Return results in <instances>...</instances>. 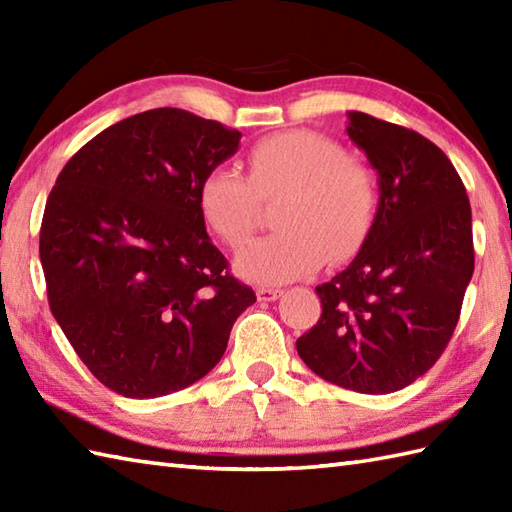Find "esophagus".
<instances>
[{"mask_svg": "<svg viewBox=\"0 0 512 512\" xmlns=\"http://www.w3.org/2000/svg\"><path fill=\"white\" fill-rule=\"evenodd\" d=\"M281 297V290L279 288H259L257 290V299L270 303V301H277Z\"/></svg>", "mask_w": 512, "mask_h": 512, "instance_id": "esophagus-1", "label": "esophagus"}]
</instances>
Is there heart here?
<instances>
[{"label":"heart","instance_id":"heart-1","mask_svg":"<svg viewBox=\"0 0 512 512\" xmlns=\"http://www.w3.org/2000/svg\"><path fill=\"white\" fill-rule=\"evenodd\" d=\"M281 200V233L257 239L235 255L237 275L259 286L310 277L330 259L347 262L367 242L378 213V182L363 160L336 140L295 129L264 138L248 156V180L215 167L198 187L204 224L226 246L253 235L259 202Z\"/></svg>","mask_w":512,"mask_h":512}]
</instances>
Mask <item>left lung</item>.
<instances>
[{
	"instance_id": "1",
	"label": "left lung",
	"mask_w": 512,
	"mask_h": 512,
	"mask_svg": "<svg viewBox=\"0 0 512 512\" xmlns=\"http://www.w3.org/2000/svg\"><path fill=\"white\" fill-rule=\"evenodd\" d=\"M347 118L378 173V213L352 264L317 286L321 319L297 352L328 383L391 394L429 372L458 325L475 264L471 204L431 140L363 112Z\"/></svg>"
}]
</instances>
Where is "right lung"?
<instances>
[{
    "instance_id": "add662e5",
    "label": "right lung",
    "mask_w": 512,
    "mask_h": 512,
    "mask_svg": "<svg viewBox=\"0 0 512 512\" xmlns=\"http://www.w3.org/2000/svg\"><path fill=\"white\" fill-rule=\"evenodd\" d=\"M242 134L176 107L103 129L59 173L39 257L54 319L90 372L158 398L220 363L257 301L228 273L198 209L202 178Z\"/></svg>"
}]
</instances>
